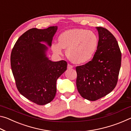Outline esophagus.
I'll return each mask as SVG.
<instances>
[{
  "instance_id": "esophagus-1",
  "label": "esophagus",
  "mask_w": 131,
  "mask_h": 131,
  "mask_svg": "<svg viewBox=\"0 0 131 131\" xmlns=\"http://www.w3.org/2000/svg\"><path fill=\"white\" fill-rule=\"evenodd\" d=\"M73 68V66L71 65L70 64H68V69H72Z\"/></svg>"
}]
</instances>
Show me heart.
<instances>
[{"mask_svg": "<svg viewBox=\"0 0 131 131\" xmlns=\"http://www.w3.org/2000/svg\"><path fill=\"white\" fill-rule=\"evenodd\" d=\"M98 38L94 32L82 28L64 31L59 37V43L52 44L55 54L62 55L63 48L67 49L69 59L74 63L87 62L91 59L96 50Z\"/></svg>", "mask_w": 131, "mask_h": 131, "instance_id": "heart-1", "label": "heart"}]
</instances>
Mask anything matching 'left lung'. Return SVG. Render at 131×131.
Instances as JSON below:
<instances>
[{
    "instance_id": "left-lung-1",
    "label": "left lung",
    "mask_w": 131,
    "mask_h": 131,
    "mask_svg": "<svg viewBox=\"0 0 131 131\" xmlns=\"http://www.w3.org/2000/svg\"><path fill=\"white\" fill-rule=\"evenodd\" d=\"M97 50L91 61L77 66L76 85L81 96L95 101L109 94L118 81L121 52L116 39L107 29L96 27Z\"/></svg>"
}]
</instances>
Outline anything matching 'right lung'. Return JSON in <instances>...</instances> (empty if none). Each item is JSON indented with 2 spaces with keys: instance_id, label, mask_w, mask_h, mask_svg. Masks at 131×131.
Segmentation results:
<instances>
[{
  "instance_id": "1",
  "label": "right lung",
  "mask_w": 131,
  "mask_h": 131,
  "mask_svg": "<svg viewBox=\"0 0 131 131\" xmlns=\"http://www.w3.org/2000/svg\"><path fill=\"white\" fill-rule=\"evenodd\" d=\"M57 26L30 29L17 40L11 53L12 72L18 90L28 100L44 105L54 99L57 79L67 69V62H52L46 56Z\"/></svg>"
}]
</instances>
